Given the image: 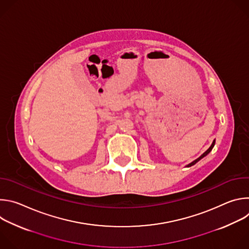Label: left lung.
I'll use <instances>...</instances> for the list:
<instances>
[{
	"mask_svg": "<svg viewBox=\"0 0 249 249\" xmlns=\"http://www.w3.org/2000/svg\"><path fill=\"white\" fill-rule=\"evenodd\" d=\"M214 146H215V140H214V142H213V143H212L211 147H210V148H209V149H208V150H207V151H206V152H205V153H204V154H203L201 157H199L197 160H194V161H192L191 163L187 164V166L189 167V166H192V165H194V164H195L196 162H198V161H199L201 159H203L204 157H206V156H207V155H208V154H209V153L212 151V149H213V147H214Z\"/></svg>",
	"mask_w": 249,
	"mask_h": 249,
	"instance_id": "8db88e82",
	"label": "left lung"
}]
</instances>
